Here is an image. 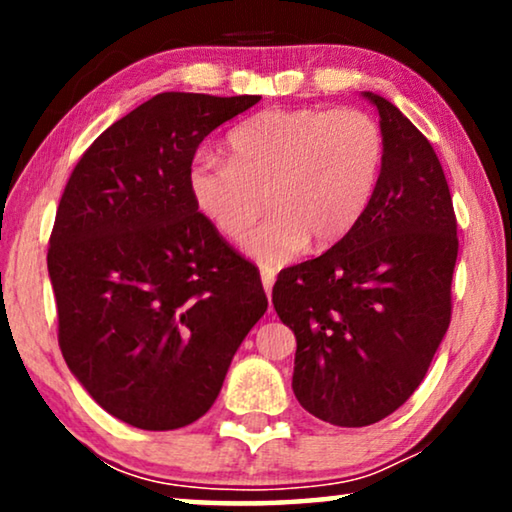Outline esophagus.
Returning <instances> with one entry per match:
<instances>
[{
	"label": "esophagus",
	"instance_id": "1",
	"mask_svg": "<svg viewBox=\"0 0 512 512\" xmlns=\"http://www.w3.org/2000/svg\"><path fill=\"white\" fill-rule=\"evenodd\" d=\"M261 282H263V289L268 293V298L272 296V284H275V270H261Z\"/></svg>",
	"mask_w": 512,
	"mask_h": 512
}]
</instances>
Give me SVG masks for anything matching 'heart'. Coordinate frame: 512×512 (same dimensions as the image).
Returning <instances> with one entry per match:
<instances>
[{"label": "heart", "mask_w": 512, "mask_h": 512, "mask_svg": "<svg viewBox=\"0 0 512 512\" xmlns=\"http://www.w3.org/2000/svg\"><path fill=\"white\" fill-rule=\"evenodd\" d=\"M230 158L205 153L188 174L193 205L226 240H242L265 268L352 233L380 184L387 139L361 109H268L230 132Z\"/></svg>", "instance_id": "b5f03b06"}]
</instances>
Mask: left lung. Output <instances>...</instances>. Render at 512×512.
I'll return each instance as SVG.
<instances>
[{"label": "left lung", "instance_id": "left-lung-1", "mask_svg": "<svg viewBox=\"0 0 512 512\" xmlns=\"http://www.w3.org/2000/svg\"><path fill=\"white\" fill-rule=\"evenodd\" d=\"M387 139L373 202L345 240L279 272L272 303L296 335L293 394L335 426L408 401L452 317L457 216L440 160L394 104L363 93Z\"/></svg>", "mask_w": 512, "mask_h": 512}]
</instances>
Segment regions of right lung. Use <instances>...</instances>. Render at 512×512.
I'll list each match as a JSON object with an SVG mask.
<instances>
[{
	"mask_svg": "<svg viewBox=\"0 0 512 512\" xmlns=\"http://www.w3.org/2000/svg\"><path fill=\"white\" fill-rule=\"evenodd\" d=\"M258 100L151 97L88 146L60 198L48 275L62 356L109 415L137 429L205 415L268 310L256 265L188 191L202 139Z\"/></svg>",
	"mask_w": 512,
	"mask_h": 512,
	"instance_id": "1",
	"label": "right lung"
}]
</instances>
